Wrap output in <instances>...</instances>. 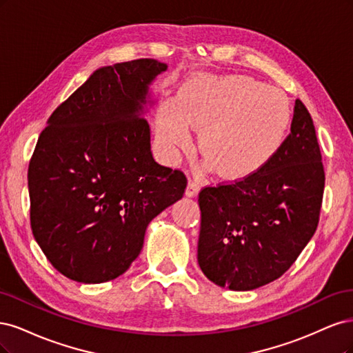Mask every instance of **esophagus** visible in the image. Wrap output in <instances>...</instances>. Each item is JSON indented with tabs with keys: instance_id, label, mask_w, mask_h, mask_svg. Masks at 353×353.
<instances>
[{
	"instance_id": "34e87169",
	"label": "esophagus",
	"mask_w": 353,
	"mask_h": 353,
	"mask_svg": "<svg viewBox=\"0 0 353 353\" xmlns=\"http://www.w3.org/2000/svg\"><path fill=\"white\" fill-rule=\"evenodd\" d=\"M199 192V183L196 180H189L188 181V188H186V196L192 198V196H196V193Z\"/></svg>"
}]
</instances>
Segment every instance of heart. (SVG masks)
I'll return each instance as SVG.
<instances>
[{
    "label": "heart",
    "instance_id": "heart-1",
    "mask_svg": "<svg viewBox=\"0 0 353 353\" xmlns=\"http://www.w3.org/2000/svg\"><path fill=\"white\" fill-rule=\"evenodd\" d=\"M202 128L199 150L223 177L242 179L263 168L281 146L290 124L283 90L249 77H195L165 104L157 120L167 150L190 142L189 125Z\"/></svg>",
    "mask_w": 353,
    "mask_h": 353
}]
</instances>
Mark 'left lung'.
<instances>
[{"instance_id": "left-lung-1", "label": "left lung", "mask_w": 353, "mask_h": 353, "mask_svg": "<svg viewBox=\"0 0 353 353\" xmlns=\"http://www.w3.org/2000/svg\"><path fill=\"white\" fill-rule=\"evenodd\" d=\"M324 181L314 121L296 99L290 133L263 168L201 189L203 274L230 290H252L283 276L316 230Z\"/></svg>"}]
</instances>
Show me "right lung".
<instances>
[{
  "mask_svg": "<svg viewBox=\"0 0 353 353\" xmlns=\"http://www.w3.org/2000/svg\"><path fill=\"white\" fill-rule=\"evenodd\" d=\"M165 63L102 67L54 110L28 170L30 227L55 270L104 283L141 254L148 224L183 196V172L155 163L143 117Z\"/></svg>",
  "mask_w": 353,
  "mask_h": 353,
  "instance_id": "obj_1",
  "label": "right lung"
}]
</instances>
